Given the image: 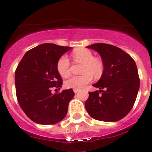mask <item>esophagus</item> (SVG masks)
Returning a JSON list of instances; mask_svg holds the SVG:
<instances>
[{"mask_svg":"<svg viewBox=\"0 0 152 152\" xmlns=\"http://www.w3.org/2000/svg\"><path fill=\"white\" fill-rule=\"evenodd\" d=\"M79 91H80V90H76V89H73V92H74L75 93H79Z\"/></svg>","mask_w":152,"mask_h":152,"instance_id":"obj_1","label":"esophagus"}]
</instances>
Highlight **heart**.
<instances>
[{
    "mask_svg": "<svg viewBox=\"0 0 152 152\" xmlns=\"http://www.w3.org/2000/svg\"><path fill=\"white\" fill-rule=\"evenodd\" d=\"M72 56L75 62L82 63L81 72L83 73L78 76H73L66 81L65 85L68 88L81 90L93 79V76L99 78L104 73V63L100 59L94 57L93 53L86 48H79L73 50ZM56 69L61 76L68 77L70 74V62L65 55L61 56L56 64Z\"/></svg>",
    "mask_w": 152,
    "mask_h": 152,
    "instance_id": "b5f03b06",
    "label": "heart"
}]
</instances>
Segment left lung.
I'll return each instance as SVG.
<instances>
[{"label":"left lung","mask_w":152,"mask_h":152,"mask_svg":"<svg viewBox=\"0 0 152 152\" xmlns=\"http://www.w3.org/2000/svg\"><path fill=\"white\" fill-rule=\"evenodd\" d=\"M87 48L101 55L104 73L93 85L100 90L89 93L86 110L96 120L118 121L129 113L137 98L140 78L135 62L122 49L110 44L96 43Z\"/></svg>","instance_id":"left-lung-1"}]
</instances>
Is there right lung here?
Masks as SVG:
<instances>
[{"mask_svg": "<svg viewBox=\"0 0 152 152\" xmlns=\"http://www.w3.org/2000/svg\"><path fill=\"white\" fill-rule=\"evenodd\" d=\"M71 48L44 43L28 50L15 70V82L18 102L25 114L34 122L51 125L67 115L72 89L51 93L52 88L62 87V79L56 64L62 54Z\"/></svg>", "mask_w": 152, "mask_h": 152, "instance_id": "obj_1", "label": "right lung"}]
</instances>
